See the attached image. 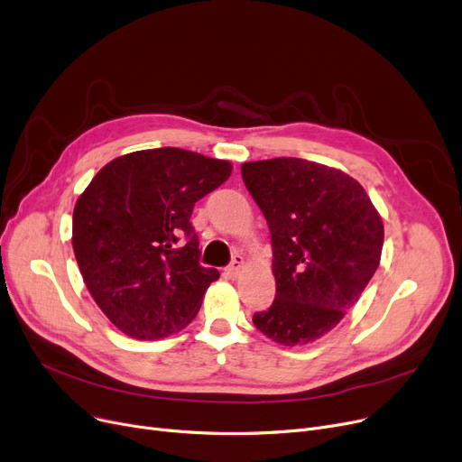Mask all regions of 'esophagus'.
I'll use <instances>...</instances> for the list:
<instances>
[{"mask_svg": "<svg viewBox=\"0 0 462 462\" xmlns=\"http://www.w3.org/2000/svg\"><path fill=\"white\" fill-rule=\"evenodd\" d=\"M244 256H239V254H236L234 258H232V263L228 265L226 268V273L230 275V277H237L239 273H241V270H244Z\"/></svg>", "mask_w": 462, "mask_h": 462, "instance_id": "obj_1", "label": "esophagus"}]
</instances>
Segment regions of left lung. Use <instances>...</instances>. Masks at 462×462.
Here are the masks:
<instances>
[{
  "label": "left lung",
  "instance_id": "left-lung-1",
  "mask_svg": "<svg viewBox=\"0 0 462 462\" xmlns=\"http://www.w3.org/2000/svg\"><path fill=\"white\" fill-rule=\"evenodd\" d=\"M245 187L272 232L277 292L253 322L275 343H314L345 319L373 279L383 225L371 199L337 168L296 157L245 162Z\"/></svg>",
  "mask_w": 462,
  "mask_h": 462
}]
</instances>
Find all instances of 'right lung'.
I'll return each instance as SVG.
<instances>
[{
	"mask_svg": "<svg viewBox=\"0 0 462 462\" xmlns=\"http://www.w3.org/2000/svg\"><path fill=\"white\" fill-rule=\"evenodd\" d=\"M232 172L180 148L117 157L97 174L72 213V249L84 282L108 320L155 341L185 328L218 279L200 263L192 208Z\"/></svg>",
	"mask_w": 462,
	"mask_h": 462,
	"instance_id": "obj_1",
	"label": "right lung"
}]
</instances>
